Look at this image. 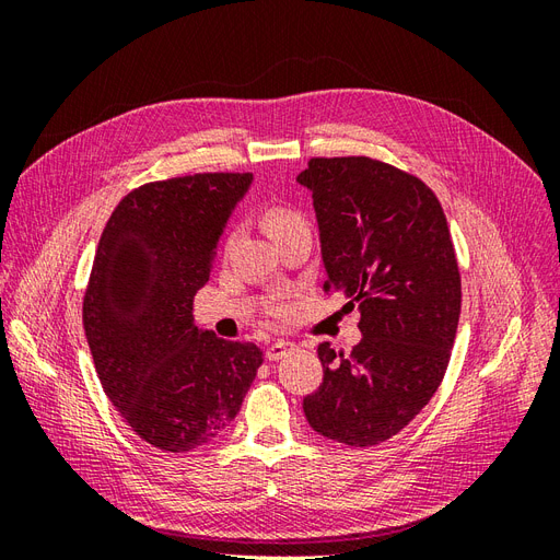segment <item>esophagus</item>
Masks as SVG:
<instances>
[{
	"instance_id": "esophagus-1",
	"label": "esophagus",
	"mask_w": 560,
	"mask_h": 560,
	"mask_svg": "<svg viewBox=\"0 0 560 560\" xmlns=\"http://www.w3.org/2000/svg\"><path fill=\"white\" fill-rule=\"evenodd\" d=\"M294 348V343L292 341H287V338H278V341H273L270 343L268 348H266V360L268 362H278V360H282L287 352H290Z\"/></svg>"
}]
</instances>
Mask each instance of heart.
Wrapping results in <instances>:
<instances>
[{
	"instance_id": "obj_1",
	"label": "heart",
	"mask_w": 560,
	"mask_h": 560,
	"mask_svg": "<svg viewBox=\"0 0 560 560\" xmlns=\"http://www.w3.org/2000/svg\"><path fill=\"white\" fill-rule=\"evenodd\" d=\"M264 224H266V231L273 235L278 233H284L290 229H299V226H306V219H303L301 212L292 210V208H284V206H276V208H268L266 214H264ZM276 313H287V306L284 303H280V306H276Z\"/></svg>"
}]
</instances>
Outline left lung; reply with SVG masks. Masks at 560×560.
I'll use <instances>...</instances> for the list:
<instances>
[{"label": "left lung", "mask_w": 560, "mask_h": 560, "mask_svg": "<svg viewBox=\"0 0 560 560\" xmlns=\"http://www.w3.org/2000/svg\"><path fill=\"white\" fill-rule=\"evenodd\" d=\"M296 182L313 194L325 290L360 308L362 341L317 354L325 378L303 399L311 428L346 446L404 430L442 383L460 317V270L430 186L366 159H311Z\"/></svg>", "instance_id": "obj_1"}]
</instances>
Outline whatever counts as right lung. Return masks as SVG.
I'll list each match as a JSON object with an SVG mask.
<instances>
[{
  "label": "right lung",
  "instance_id": "obj_1",
  "mask_svg": "<svg viewBox=\"0 0 560 560\" xmlns=\"http://www.w3.org/2000/svg\"><path fill=\"white\" fill-rule=\"evenodd\" d=\"M252 179L144 184L118 202L97 243L83 296L95 371L132 432L161 451H191L224 432L264 362L254 343L194 325V296Z\"/></svg>",
  "mask_w": 560,
  "mask_h": 560
}]
</instances>
